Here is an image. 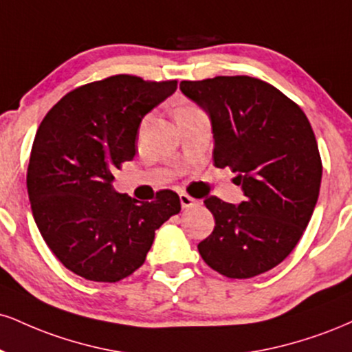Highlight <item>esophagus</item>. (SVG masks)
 Segmentation results:
<instances>
[{
	"instance_id": "obj_1",
	"label": "esophagus",
	"mask_w": 352,
	"mask_h": 352,
	"mask_svg": "<svg viewBox=\"0 0 352 352\" xmlns=\"http://www.w3.org/2000/svg\"><path fill=\"white\" fill-rule=\"evenodd\" d=\"M197 203H198V200H195V198L190 197V195L180 193V205H182V208L188 210V208H192V206L197 205Z\"/></svg>"
}]
</instances>
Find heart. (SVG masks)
<instances>
[{
	"instance_id": "heart-1",
	"label": "heart",
	"mask_w": 352,
	"mask_h": 352,
	"mask_svg": "<svg viewBox=\"0 0 352 352\" xmlns=\"http://www.w3.org/2000/svg\"><path fill=\"white\" fill-rule=\"evenodd\" d=\"M187 108H188V107H187Z\"/></svg>"
}]
</instances>
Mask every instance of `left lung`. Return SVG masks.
<instances>
[{
	"instance_id": "obj_1",
	"label": "left lung",
	"mask_w": 352,
	"mask_h": 352,
	"mask_svg": "<svg viewBox=\"0 0 352 352\" xmlns=\"http://www.w3.org/2000/svg\"><path fill=\"white\" fill-rule=\"evenodd\" d=\"M180 90L208 114L214 167H230L244 201L208 197L214 230L198 244L211 269L251 278L285 259L318 201L321 159L298 104L262 80L238 75L182 82Z\"/></svg>"
}]
</instances>
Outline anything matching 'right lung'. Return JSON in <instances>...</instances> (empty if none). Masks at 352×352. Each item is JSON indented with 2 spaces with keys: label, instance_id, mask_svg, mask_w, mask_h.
Listing matches in <instances>:
<instances>
[{
  "label": "right lung",
  "instance_id": "1",
  "mask_svg": "<svg viewBox=\"0 0 352 352\" xmlns=\"http://www.w3.org/2000/svg\"><path fill=\"white\" fill-rule=\"evenodd\" d=\"M175 90L177 80L116 75L67 93L37 129L28 167L34 221L55 257L87 280L133 274L180 211L172 190L144 203L113 188L114 170L134 159L142 118Z\"/></svg>",
  "mask_w": 352,
  "mask_h": 352
}]
</instances>
